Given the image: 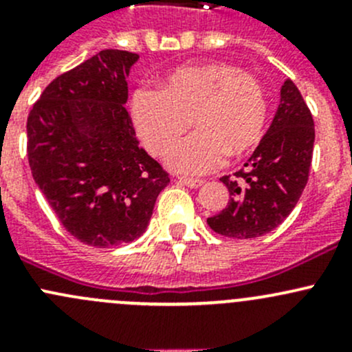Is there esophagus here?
<instances>
[{
	"label": "esophagus",
	"mask_w": 352,
	"mask_h": 352,
	"mask_svg": "<svg viewBox=\"0 0 352 352\" xmlns=\"http://www.w3.org/2000/svg\"><path fill=\"white\" fill-rule=\"evenodd\" d=\"M179 182L184 184V186L190 187V189H197V187H201L202 184H204V180L190 179V177H179Z\"/></svg>",
	"instance_id": "34e87169"
}]
</instances>
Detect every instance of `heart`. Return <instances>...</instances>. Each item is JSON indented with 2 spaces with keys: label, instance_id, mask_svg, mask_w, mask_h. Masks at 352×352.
I'll return each mask as SVG.
<instances>
[{
  "label": "heart",
  "instance_id": "b5f03b06",
  "mask_svg": "<svg viewBox=\"0 0 352 352\" xmlns=\"http://www.w3.org/2000/svg\"><path fill=\"white\" fill-rule=\"evenodd\" d=\"M192 119L196 133L166 158L182 173H208L230 158H242L265 134L269 102L254 74L228 63L187 65L170 71L156 90H138L133 120L156 156L168 153Z\"/></svg>",
  "mask_w": 352,
  "mask_h": 352
}]
</instances>
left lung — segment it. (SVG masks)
Masks as SVG:
<instances>
[{
	"mask_svg": "<svg viewBox=\"0 0 352 352\" xmlns=\"http://www.w3.org/2000/svg\"><path fill=\"white\" fill-rule=\"evenodd\" d=\"M310 109L291 80L281 87V104L271 127L242 170L221 177L228 206L208 218L212 232L230 239H257L278 228L300 201L314 156Z\"/></svg>",
	"mask_w": 352,
	"mask_h": 352,
	"instance_id": "1",
	"label": "left lung"
}]
</instances>
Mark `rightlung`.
<instances>
[{
    "instance_id": "add662e5",
    "label": "right lung",
    "mask_w": 352,
    "mask_h": 352,
    "mask_svg": "<svg viewBox=\"0 0 352 352\" xmlns=\"http://www.w3.org/2000/svg\"><path fill=\"white\" fill-rule=\"evenodd\" d=\"M140 56L105 49L45 87L27 119L32 177L66 232L91 247L143 235L170 177L136 140L126 109Z\"/></svg>"
}]
</instances>
